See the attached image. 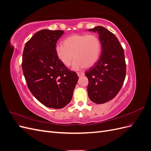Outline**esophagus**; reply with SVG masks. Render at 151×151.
<instances>
[{
    "label": "esophagus",
    "mask_w": 151,
    "mask_h": 151,
    "mask_svg": "<svg viewBox=\"0 0 151 151\" xmlns=\"http://www.w3.org/2000/svg\"><path fill=\"white\" fill-rule=\"evenodd\" d=\"M84 75V73L83 72H77V76L79 77H81V76H83Z\"/></svg>",
    "instance_id": "esophagus-1"
}]
</instances>
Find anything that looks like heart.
Masks as SVG:
<instances>
[{
  "label": "heart",
  "instance_id": "heart-1",
  "mask_svg": "<svg viewBox=\"0 0 151 151\" xmlns=\"http://www.w3.org/2000/svg\"><path fill=\"white\" fill-rule=\"evenodd\" d=\"M101 52V42L96 35H72L63 40V45L55 47L58 58L66 67L70 66L75 59L72 67L74 70L93 66Z\"/></svg>",
  "mask_w": 151,
  "mask_h": 151
}]
</instances>
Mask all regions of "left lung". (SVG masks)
Segmentation results:
<instances>
[{"mask_svg":"<svg viewBox=\"0 0 151 151\" xmlns=\"http://www.w3.org/2000/svg\"><path fill=\"white\" fill-rule=\"evenodd\" d=\"M99 34L101 52L98 60L85 73L89 80V99L103 104L115 98L123 86L126 76L124 50L116 36L103 26L88 29Z\"/></svg>","mask_w":151,"mask_h":151,"instance_id":"1","label":"left lung"}]
</instances>
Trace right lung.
Returning a JSON list of instances; mask_svg holds the SVG:
<instances>
[{"label": "right lung", "instance_id": "add662e5", "mask_svg": "<svg viewBox=\"0 0 151 151\" xmlns=\"http://www.w3.org/2000/svg\"><path fill=\"white\" fill-rule=\"evenodd\" d=\"M62 30L43 29L24 46L22 68L28 87L34 96L47 107L60 109L71 101L79 77L59 60L55 47Z\"/></svg>", "mask_w": 151, "mask_h": 151}]
</instances>
